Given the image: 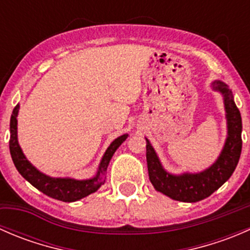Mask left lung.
Listing matches in <instances>:
<instances>
[{
  "instance_id": "1",
  "label": "left lung",
  "mask_w": 250,
  "mask_h": 250,
  "mask_svg": "<svg viewBox=\"0 0 250 250\" xmlns=\"http://www.w3.org/2000/svg\"><path fill=\"white\" fill-rule=\"evenodd\" d=\"M211 88L220 92L228 121V138L218 160L201 173H184L174 175L161 165L150 141L146 139V161L148 178L157 191L172 200L180 202H198L209 197L224 183L230 179L237 167L242 151V118L241 112L233 102V95L228 84L214 81Z\"/></svg>"
}]
</instances>
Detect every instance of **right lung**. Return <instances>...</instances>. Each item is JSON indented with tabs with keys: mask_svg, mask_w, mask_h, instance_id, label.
Masks as SVG:
<instances>
[{
	"mask_svg": "<svg viewBox=\"0 0 250 250\" xmlns=\"http://www.w3.org/2000/svg\"><path fill=\"white\" fill-rule=\"evenodd\" d=\"M18 112H19V104L14 107L13 113L11 116V125H9V129H11L9 151H11L14 166H16L18 172L21 174L22 178L29 181L37 190L49 197L62 201V202H75V201L81 200V198L95 192L100 186L104 185L105 173H106L111 157L128 137V134H123L110 144L100 161L98 172L93 178L85 179V180H76V179L71 178H52V176H48L36 169L22 153L19 143H18L17 135Z\"/></svg>",
	"mask_w": 250,
	"mask_h": 250,
	"instance_id": "add662e5",
	"label": "right lung"
}]
</instances>
